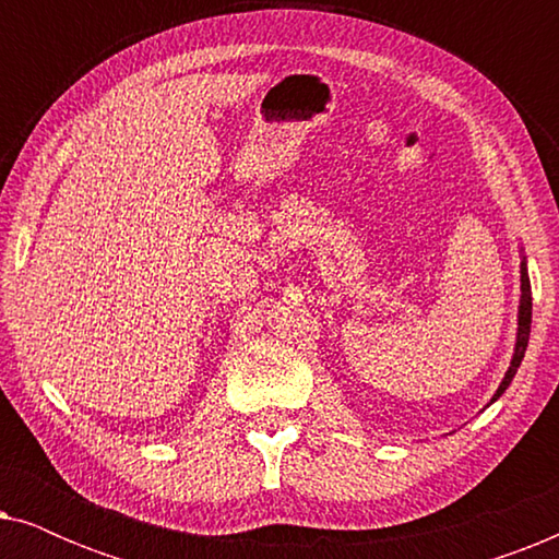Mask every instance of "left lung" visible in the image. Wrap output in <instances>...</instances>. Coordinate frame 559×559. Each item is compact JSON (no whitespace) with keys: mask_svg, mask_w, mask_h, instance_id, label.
<instances>
[{"mask_svg":"<svg viewBox=\"0 0 559 559\" xmlns=\"http://www.w3.org/2000/svg\"><path fill=\"white\" fill-rule=\"evenodd\" d=\"M530 331H532V285H530V274H526V259H522V300H519L516 346H514V356H511L509 371L503 373V381L499 384V389H496V394H493L491 402H496L503 392H507L509 384H511V379H514L516 369H519V366H522L526 343H530Z\"/></svg>","mask_w":559,"mask_h":559,"instance_id":"left-lung-1","label":"left lung"}]
</instances>
